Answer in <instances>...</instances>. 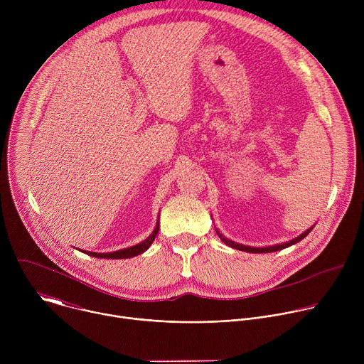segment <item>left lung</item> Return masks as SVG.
I'll return each instance as SVG.
<instances>
[{"mask_svg":"<svg viewBox=\"0 0 364 364\" xmlns=\"http://www.w3.org/2000/svg\"><path fill=\"white\" fill-rule=\"evenodd\" d=\"M306 233V232H305ZM305 233H302L301 236H298V237H295V239H292V240H289V242H287V243H282V245H277V246H271V247H262V249H259V247H247V250L250 249V250H256V252H272V250H279V249H282V247H287V246H291V245H294V243H296L298 240H301L304 236H305ZM218 235H219V232H218ZM219 237L228 245V246H230V247H237V249H243L245 247V250H246V246H242V245H239V243H236V242H233V240H229V239H226L223 235H219Z\"/></svg>","mask_w":364,"mask_h":364,"instance_id":"8db88e82","label":"left lung"}]
</instances>
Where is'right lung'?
<instances>
[{
	"instance_id": "right-lung-1",
	"label": "right lung",
	"mask_w": 364,
	"mask_h": 364,
	"mask_svg": "<svg viewBox=\"0 0 364 364\" xmlns=\"http://www.w3.org/2000/svg\"><path fill=\"white\" fill-rule=\"evenodd\" d=\"M159 225H160V223H157V226H155L154 232H152L145 240H142L141 243H138V245H135V246H131V247H127V249H122V250H117V252H111V253H96V252H90V255H92V256H96V257H108V259H128V257L141 255V253H144V252L152 245V242H154L155 236H157L159 229H160Z\"/></svg>"
}]
</instances>
